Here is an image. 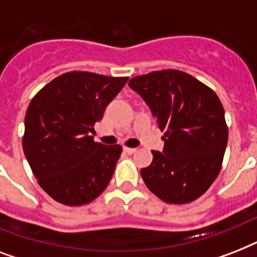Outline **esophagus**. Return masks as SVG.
Instances as JSON below:
<instances>
[{"mask_svg": "<svg viewBox=\"0 0 257 257\" xmlns=\"http://www.w3.org/2000/svg\"><path fill=\"white\" fill-rule=\"evenodd\" d=\"M124 151H125V152H126V153H128V155H133V153L136 152L137 149H136V148H128V147H125Z\"/></svg>", "mask_w": 257, "mask_h": 257, "instance_id": "obj_1", "label": "esophagus"}]
</instances>
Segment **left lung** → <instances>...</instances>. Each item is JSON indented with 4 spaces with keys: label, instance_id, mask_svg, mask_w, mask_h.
Instances as JSON below:
<instances>
[{
    "label": "left lung",
    "instance_id": "8db88e82",
    "mask_svg": "<svg viewBox=\"0 0 257 257\" xmlns=\"http://www.w3.org/2000/svg\"><path fill=\"white\" fill-rule=\"evenodd\" d=\"M129 86L149 105L164 133V151H152V164L141 169L145 185L165 203L199 199L219 176L228 143L217 94L176 69L137 76Z\"/></svg>",
    "mask_w": 257,
    "mask_h": 257
}]
</instances>
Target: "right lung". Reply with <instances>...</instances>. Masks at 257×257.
<instances>
[{"label": "right lung", "mask_w": 257, "mask_h": 257, "mask_svg": "<svg viewBox=\"0 0 257 257\" xmlns=\"http://www.w3.org/2000/svg\"><path fill=\"white\" fill-rule=\"evenodd\" d=\"M128 81L92 72H68L32 98L22 148L38 185L58 203L77 207L104 192L121 145L93 140V125Z\"/></svg>", "instance_id": "add662e5"}]
</instances>
